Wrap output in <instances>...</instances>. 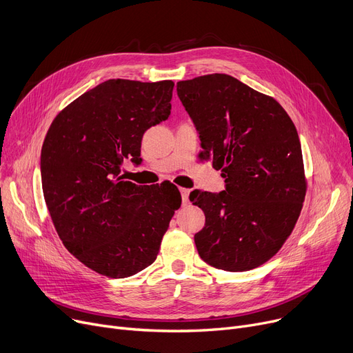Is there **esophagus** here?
<instances>
[{
    "instance_id": "obj_1",
    "label": "esophagus",
    "mask_w": 353,
    "mask_h": 353,
    "mask_svg": "<svg viewBox=\"0 0 353 353\" xmlns=\"http://www.w3.org/2000/svg\"><path fill=\"white\" fill-rule=\"evenodd\" d=\"M180 193H181L183 205H188V203H189V193H190V190H189V189H184V188H181V189H180Z\"/></svg>"
}]
</instances>
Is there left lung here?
Returning a JSON list of instances; mask_svg holds the SVG:
<instances>
[{
    "label": "left lung",
    "mask_w": 353,
    "mask_h": 353,
    "mask_svg": "<svg viewBox=\"0 0 353 353\" xmlns=\"http://www.w3.org/2000/svg\"><path fill=\"white\" fill-rule=\"evenodd\" d=\"M200 137L201 161L221 170L226 190H193L206 216L194 234L199 256L216 269L266 263L290 236L306 194L302 147L285 108L228 74L177 83Z\"/></svg>",
    "instance_id": "1"
}]
</instances>
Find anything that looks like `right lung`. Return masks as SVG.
<instances>
[{"label": "right lung", "mask_w": 353, "mask_h": 353, "mask_svg": "<svg viewBox=\"0 0 353 353\" xmlns=\"http://www.w3.org/2000/svg\"><path fill=\"white\" fill-rule=\"evenodd\" d=\"M174 83L107 80L57 114L41 148L46 205L65 249L103 276L150 266L181 205L170 181H125V159L139 164L147 128L170 116Z\"/></svg>", "instance_id": "add662e5"}]
</instances>
